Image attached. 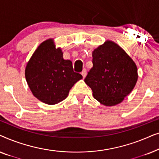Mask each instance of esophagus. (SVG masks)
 <instances>
[{"label": "esophagus", "mask_w": 159, "mask_h": 159, "mask_svg": "<svg viewBox=\"0 0 159 159\" xmlns=\"http://www.w3.org/2000/svg\"><path fill=\"white\" fill-rule=\"evenodd\" d=\"M81 74H82V77H83V78L85 77V76H86V75H87V71H86V69H84L83 70H82V72H81Z\"/></svg>", "instance_id": "1"}]
</instances>
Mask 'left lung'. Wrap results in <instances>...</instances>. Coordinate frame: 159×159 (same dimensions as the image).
Returning a JSON list of instances; mask_svg holds the SVG:
<instances>
[{"label": "left lung", "instance_id": "1", "mask_svg": "<svg viewBox=\"0 0 159 159\" xmlns=\"http://www.w3.org/2000/svg\"><path fill=\"white\" fill-rule=\"evenodd\" d=\"M92 62L84 82L92 89L93 97L107 106L121 103L135 86L138 77L136 64L111 41L94 50Z\"/></svg>", "mask_w": 159, "mask_h": 159}]
</instances>
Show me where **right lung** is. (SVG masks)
<instances>
[{
  "instance_id": "add662e5",
  "label": "right lung",
  "mask_w": 159,
  "mask_h": 159,
  "mask_svg": "<svg viewBox=\"0 0 159 159\" xmlns=\"http://www.w3.org/2000/svg\"><path fill=\"white\" fill-rule=\"evenodd\" d=\"M25 77L32 93L43 103L53 105L64 101L82 76L74 71L72 62L64 60L53 40L41 43L27 63Z\"/></svg>"
}]
</instances>
